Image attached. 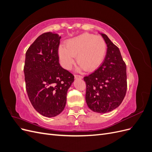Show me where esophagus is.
Returning a JSON list of instances; mask_svg holds the SVG:
<instances>
[{"mask_svg": "<svg viewBox=\"0 0 152 152\" xmlns=\"http://www.w3.org/2000/svg\"><path fill=\"white\" fill-rule=\"evenodd\" d=\"M74 77H75V79H82V78H83V77L80 75H75Z\"/></svg>", "mask_w": 152, "mask_h": 152, "instance_id": "34e87169", "label": "esophagus"}]
</instances>
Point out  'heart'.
Masks as SVG:
<instances>
[{
	"mask_svg": "<svg viewBox=\"0 0 152 152\" xmlns=\"http://www.w3.org/2000/svg\"><path fill=\"white\" fill-rule=\"evenodd\" d=\"M107 53V44L100 36L88 33L82 34L66 40L65 47L60 45L58 56L61 65L70 70L75 62L76 56L80 68L87 72L97 69L104 60Z\"/></svg>",
	"mask_w": 152,
	"mask_h": 152,
	"instance_id": "1",
	"label": "heart"
}]
</instances>
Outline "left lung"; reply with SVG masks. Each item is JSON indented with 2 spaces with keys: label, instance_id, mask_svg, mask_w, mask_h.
Masks as SVG:
<instances>
[{
  "label": "left lung",
  "instance_id": "1",
  "mask_svg": "<svg viewBox=\"0 0 152 152\" xmlns=\"http://www.w3.org/2000/svg\"><path fill=\"white\" fill-rule=\"evenodd\" d=\"M101 35L107 45L104 60L97 70L84 77V80L88 107L104 113L112 111L122 102L127 91V73L120 50L107 35Z\"/></svg>",
  "mask_w": 152,
  "mask_h": 152
}]
</instances>
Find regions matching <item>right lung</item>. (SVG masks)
Wrapping results in <instances>:
<instances>
[{
	"mask_svg": "<svg viewBox=\"0 0 152 152\" xmlns=\"http://www.w3.org/2000/svg\"><path fill=\"white\" fill-rule=\"evenodd\" d=\"M61 37L46 32L36 39L25 56L26 90L34 108L47 117L58 115L65 108L69 87L74 76L59 63Z\"/></svg>",
	"mask_w": 152,
	"mask_h": 152,
	"instance_id": "1",
	"label": "right lung"
}]
</instances>
